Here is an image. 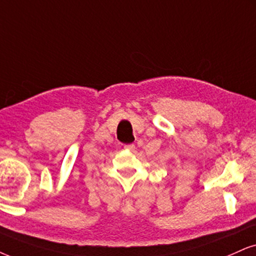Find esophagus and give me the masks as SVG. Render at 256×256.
<instances>
[{
	"instance_id": "34e87169",
	"label": "esophagus",
	"mask_w": 256,
	"mask_h": 256,
	"mask_svg": "<svg viewBox=\"0 0 256 256\" xmlns=\"http://www.w3.org/2000/svg\"><path fill=\"white\" fill-rule=\"evenodd\" d=\"M124 148H127V150H135V146H134L133 144H126Z\"/></svg>"
}]
</instances>
